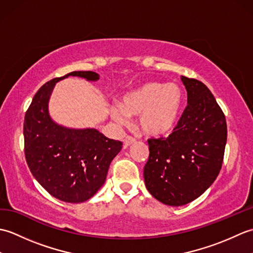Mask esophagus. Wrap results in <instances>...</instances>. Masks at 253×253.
I'll return each instance as SVG.
<instances>
[{
    "label": "esophagus",
    "instance_id": "34e87169",
    "mask_svg": "<svg viewBox=\"0 0 253 253\" xmlns=\"http://www.w3.org/2000/svg\"><path fill=\"white\" fill-rule=\"evenodd\" d=\"M136 142V139L132 138L131 136H127L124 139V143H125V146H130V144L135 143Z\"/></svg>",
    "mask_w": 253,
    "mask_h": 253
}]
</instances>
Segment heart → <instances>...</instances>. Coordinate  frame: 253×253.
I'll use <instances>...</instances> for the list:
<instances>
[{"mask_svg":"<svg viewBox=\"0 0 253 253\" xmlns=\"http://www.w3.org/2000/svg\"><path fill=\"white\" fill-rule=\"evenodd\" d=\"M184 94L178 84L149 82L122 96L118 107L112 110L116 121L126 123L128 117L139 116L143 133L161 137L173 129L178 121Z\"/></svg>","mask_w":253,"mask_h":253,"instance_id":"heart-1","label":"heart"}]
</instances>
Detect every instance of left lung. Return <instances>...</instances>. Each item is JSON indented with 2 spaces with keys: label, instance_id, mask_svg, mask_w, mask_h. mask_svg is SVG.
<instances>
[{
  "label": "left lung",
  "instance_id": "left-lung-1",
  "mask_svg": "<svg viewBox=\"0 0 253 253\" xmlns=\"http://www.w3.org/2000/svg\"><path fill=\"white\" fill-rule=\"evenodd\" d=\"M188 105L168 138H150L146 187L164 204L184 206L200 197L222 169L227 125L206 84L181 76Z\"/></svg>",
  "mask_w": 253,
  "mask_h": 253
}]
</instances>
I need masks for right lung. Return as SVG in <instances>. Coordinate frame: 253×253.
I'll return each instance as SVG.
<instances>
[{
	"instance_id": "add662e5",
	"label": "right lung",
	"mask_w": 253,
	"mask_h": 253,
	"mask_svg": "<svg viewBox=\"0 0 253 253\" xmlns=\"http://www.w3.org/2000/svg\"><path fill=\"white\" fill-rule=\"evenodd\" d=\"M77 76L95 82L94 72H72L54 78L38 90L24 122L25 157L38 182L64 202H84L106 179L112 160L123 143L93 129H73L58 125L49 114V100L57 82Z\"/></svg>"
}]
</instances>
